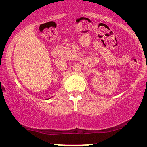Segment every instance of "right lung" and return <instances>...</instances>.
I'll return each mask as SVG.
<instances>
[{
    "instance_id": "obj_1",
    "label": "right lung",
    "mask_w": 147,
    "mask_h": 147,
    "mask_svg": "<svg viewBox=\"0 0 147 147\" xmlns=\"http://www.w3.org/2000/svg\"><path fill=\"white\" fill-rule=\"evenodd\" d=\"M50 98H51V97H50Z\"/></svg>"
}]
</instances>
